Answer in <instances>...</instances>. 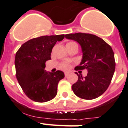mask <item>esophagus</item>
<instances>
[{
    "label": "esophagus",
    "instance_id": "esophagus-1",
    "mask_svg": "<svg viewBox=\"0 0 128 128\" xmlns=\"http://www.w3.org/2000/svg\"><path fill=\"white\" fill-rule=\"evenodd\" d=\"M64 75H65V77H68V76L70 75V73H69V72H65Z\"/></svg>",
    "mask_w": 128,
    "mask_h": 128
}]
</instances>
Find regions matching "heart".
Segmentation results:
<instances>
[{
	"label": "heart",
	"instance_id": "heart-1",
	"mask_svg": "<svg viewBox=\"0 0 128 128\" xmlns=\"http://www.w3.org/2000/svg\"><path fill=\"white\" fill-rule=\"evenodd\" d=\"M60 68L61 69V70H68V69L70 68V66H69V64H68V63L62 62L60 65Z\"/></svg>",
	"mask_w": 128,
	"mask_h": 128
}]
</instances>
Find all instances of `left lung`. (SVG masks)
Wrapping results in <instances>:
<instances>
[{
    "mask_svg": "<svg viewBox=\"0 0 128 128\" xmlns=\"http://www.w3.org/2000/svg\"><path fill=\"white\" fill-rule=\"evenodd\" d=\"M66 38L80 44L83 58L76 71L87 70L85 77L78 74L77 82L72 86L75 95L81 98L92 100L107 90L116 69L114 54L111 46L95 34L77 33L67 34Z\"/></svg>",
    "mask_w": 128,
    "mask_h": 128,
    "instance_id": "obj_1",
    "label": "left lung"
}]
</instances>
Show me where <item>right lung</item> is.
I'll return each mask as SVG.
<instances>
[{
	"mask_svg": "<svg viewBox=\"0 0 128 128\" xmlns=\"http://www.w3.org/2000/svg\"><path fill=\"white\" fill-rule=\"evenodd\" d=\"M64 34L42 36L22 44L16 54V76L25 95L37 102L53 99L57 93L59 81L64 78L62 71L47 72L44 70L46 60L57 42Z\"/></svg>",
	"mask_w": 128,
	"mask_h": 128,
	"instance_id": "1",
	"label": "right lung"
}]
</instances>
